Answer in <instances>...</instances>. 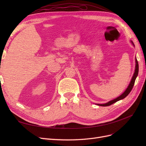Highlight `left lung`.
Listing matches in <instances>:
<instances>
[{
	"instance_id": "left-lung-1",
	"label": "left lung",
	"mask_w": 146,
	"mask_h": 146,
	"mask_svg": "<svg viewBox=\"0 0 146 146\" xmlns=\"http://www.w3.org/2000/svg\"><path fill=\"white\" fill-rule=\"evenodd\" d=\"M131 43L133 44V45L135 46L133 42L131 41ZM135 61H136V66H135V72H134V74L133 77H132V78L131 80V82L129 84V86L127 87V88L126 89V90L123 92V93L120 96H119L118 98L114 99L111 101L108 102L106 103V104H98V105H100V106H102V107H107V106H110L111 105V104H114L116 102L120 100H122L123 99H124L125 98H126V97L129 95V94L130 92V91H131L132 88H133V86H134V84H135V80H136V78L137 77V76H138V70H139V66H138V61H137L136 58H135Z\"/></svg>"
}]
</instances>
